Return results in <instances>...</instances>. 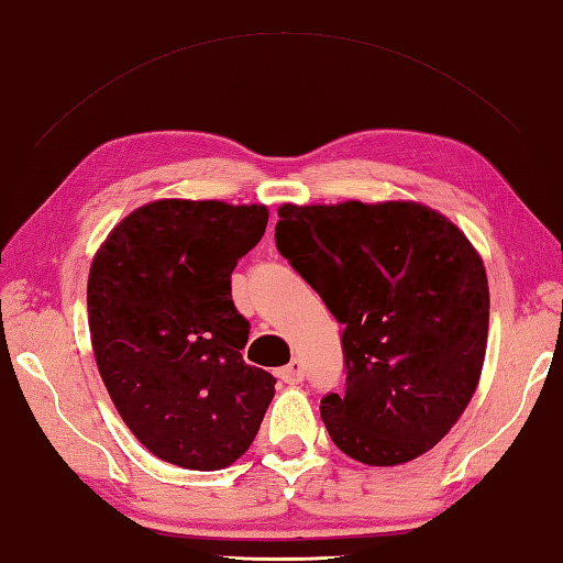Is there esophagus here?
Instances as JSON below:
<instances>
[{"mask_svg":"<svg viewBox=\"0 0 563 563\" xmlns=\"http://www.w3.org/2000/svg\"><path fill=\"white\" fill-rule=\"evenodd\" d=\"M279 376L287 384H299L303 379V362L299 356H294L287 366L279 368Z\"/></svg>","mask_w":563,"mask_h":563,"instance_id":"esophagus-1","label":"esophagus"}]
</instances>
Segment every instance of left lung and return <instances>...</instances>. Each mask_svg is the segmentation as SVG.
Listing matches in <instances>:
<instances>
[{
	"mask_svg": "<svg viewBox=\"0 0 563 563\" xmlns=\"http://www.w3.org/2000/svg\"><path fill=\"white\" fill-rule=\"evenodd\" d=\"M274 236L344 327L346 384L319 407L331 441L368 466L427 454L484 366L489 282L472 242L417 201L282 205Z\"/></svg>",
	"mask_w": 563,
	"mask_h": 563,
	"instance_id": "left-lung-1",
	"label": "left lung"
}]
</instances>
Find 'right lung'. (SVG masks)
<instances>
[{
  "mask_svg": "<svg viewBox=\"0 0 563 563\" xmlns=\"http://www.w3.org/2000/svg\"><path fill=\"white\" fill-rule=\"evenodd\" d=\"M264 205L159 199L124 217L89 269L91 349L119 417L174 466L217 472L252 446L276 379L249 366L236 262Z\"/></svg>",
  "mask_w": 563,
  "mask_h": 563,
  "instance_id": "obj_1",
  "label": "right lung"
}]
</instances>
